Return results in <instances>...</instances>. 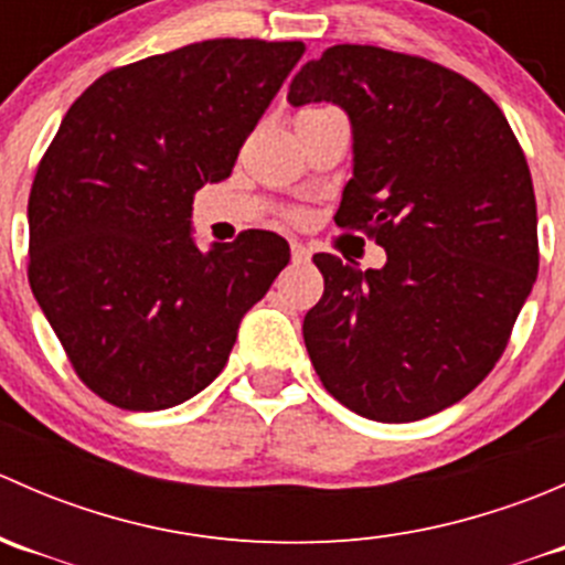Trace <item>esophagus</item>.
Masks as SVG:
<instances>
[{"label": "esophagus", "mask_w": 565, "mask_h": 565, "mask_svg": "<svg viewBox=\"0 0 565 565\" xmlns=\"http://www.w3.org/2000/svg\"><path fill=\"white\" fill-rule=\"evenodd\" d=\"M311 259V250L303 243H292V262L295 265H306Z\"/></svg>", "instance_id": "34e87169"}]
</instances>
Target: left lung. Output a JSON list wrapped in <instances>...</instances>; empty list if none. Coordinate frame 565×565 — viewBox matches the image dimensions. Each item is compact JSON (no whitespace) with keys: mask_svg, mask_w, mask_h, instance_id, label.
Here are the masks:
<instances>
[{"mask_svg":"<svg viewBox=\"0 0 565 565\" xmlns=\"http://www.w3.org/2000/svg\"><path fill=\"white\" fill-rule=\"evenodd\" d=\"M292 106H341L352 180L335 224L385 248L380 270L317 254L322 300L303 339L324 391L407 424L476 388L539 276L530 169L500 106L459 73L377 45H333L289 84Z\"/></svg>","mask_w":565,"mask_h":565,"instance_id":"1","label":"left lung"}]
</instances>
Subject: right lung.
<instances>
[{
    "label": "right lung",
    "mask_w": 565,
    "mask_h": 565,
    "mask_svg": "<svg viewBox=\"0 0 565 565\" xmlns=\"http://www.w3.org/2000/svg\"><path fill=\"white\" fill-rule=\"evenodd\" d=\"M300 40H204L114 67L67 108L30 193V287L89 391L167 409L207 388L287 267L276 232L202 250L193 193L232 174Z\"/></svg>",
    "instance_id": "1"
}]
</instances>
